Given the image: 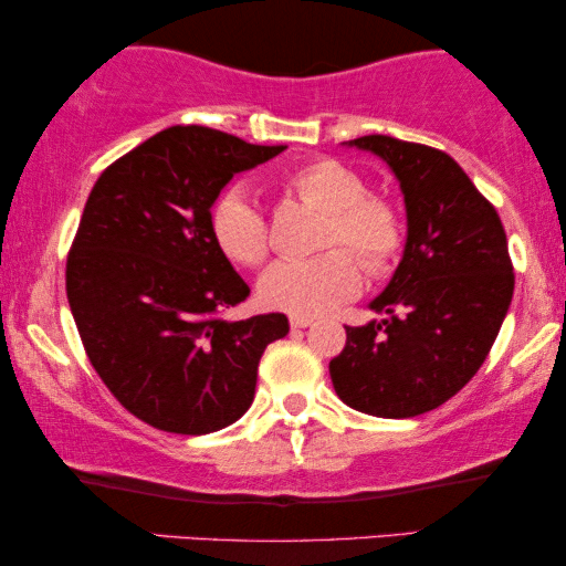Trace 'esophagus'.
<instances>
[{"mask_svg":"<svg viewBox=\"0 0 566 566\" xmlns=\"http://www.w3.org/2000/svg\"><path fill=\"white\" fill-rule=\"evenodd\" d=\"M314 319H308V316H291V327L293 329H304V327H312Z\"/></svg>","mask_w":566,"mask_h":566,"instance_id":"esophagus-1","label":"esophagus"}]
</instances>
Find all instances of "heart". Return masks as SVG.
Segmentation results:
<instances>
[{
  "label": "heart",
  "mask_w": 566,
  "mask_h": 566,
  "mask_svg": "<svg viewBox=\"0 0 566 566\" xmlns=\"http://www.w3.org/2000/svg\"><path fill=\"white\" fill-rule=\"evenodd\" d=\"M283 188L324 211L319 250L327 252L275 262L258 283L268 308L319 316L363 289L361 261L374 277L391 273L405 250V219L391 200L370 196L355 169L337 159H314L285 175ZM211 234L216 247L242 268H258L270 254L265 216L242 188L216 200ZM335 245L344 250L335 251Z\"/></svg>",
  "instance_id": "b5f03b06"
}]
</instances>
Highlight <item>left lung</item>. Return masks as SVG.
<instances>
[{"label": "left lung", "instance_id": "1", "mask_svg": "<svg viewBox=\"0 0 566 566\" xmlns=\"http://www.w3.org/2000/svg\"><path fill=\"white\" fill-rule=\"evenodd\" d=\"M347 146L381 157L399 180L407 244L370 301L386 319L345 327L329 376L358 412L417 417L459 394L490 355L515 289L507 237L494 206L446 151L381 134Z\"/></svg>", "mask_w": 566, "mask_h": 566}]
</instances>
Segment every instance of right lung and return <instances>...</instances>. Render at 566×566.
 Masks as SVG:
<instances>
[{"label":"right lung","mask_w":566,"mask_h":566,"mask_svg":"<svg viewBox=\"0 0 566 566\" xmlns=\"http://www.w3.org/2000/svg\"><path fill=\"white\" fill-rule=\"evenodd\" d=\"M206 126L146 138L99 175L66 260V298L87 358L130 415L157 430L206 436L254 399L285 314L227 322L250 296L211 234L231 177L277 157Z\"/></svg>","instance_id":"obj_1"}]
</instances>
